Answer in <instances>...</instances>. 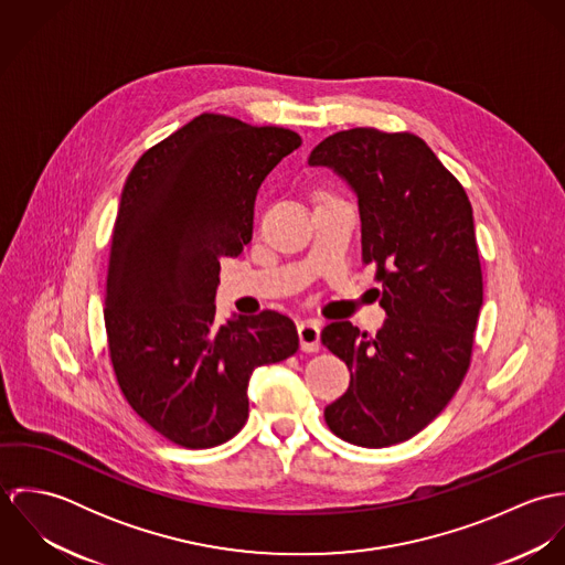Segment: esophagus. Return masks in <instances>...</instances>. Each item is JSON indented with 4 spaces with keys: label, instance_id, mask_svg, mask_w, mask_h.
Returning a JSON list of instances; mask_svg holds the SVG:
<instances>
[{
    "label": "esophagus",
    "instance_id": "34e87169",
    "mask_svg": "<svg viewBox=\"0 0 565 565\" xmlns=\"http://www.w3.org/2000/svg\"><path fill=\"white\" fill-rule=\"evenodd\" d=\"M320 322L316 320H305V322L298 323V337H300V348L305 352H318L322 348V341H320Z\"/></svg>",
    "mask_w": 565,
    "mask_h": 565
}]
</instances>
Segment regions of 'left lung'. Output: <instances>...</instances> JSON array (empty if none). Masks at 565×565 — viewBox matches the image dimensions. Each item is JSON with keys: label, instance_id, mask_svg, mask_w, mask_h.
I'll return each instance as SVG.
<instances>
[{"label": "left lung", "instance_id": "left-lung-1", "mask_svg": "<svg viewBox=\"0 0 565 565\" xmlns=\"http://www.w3.org/2000/svg\"><path fill=\"white\" fill-rule=\"evenodd\" d=\"M309 164L330 167L356 193L363 263L376 265L387 313L374 337L350 322L323 328V345L350 370L348 392L323 417L343 441L394 446L446 408L472 361L483 307L472 204L411 132L341 130Z\"/></svg>", "mask_w": 565, "mask_h": 565}]
</instances>
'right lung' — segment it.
Wrapping results in <instances>:
<instances>
[{
    "mask_svg": "<svg viewBox=\"0 0 565 565\" xmlns=\"http://www.w3.org/2000/svg\"><path fill=\"white\" fill-rule=\"evenodd\" d=\"M298 132L204 113L132 167L115 220L104 323L124 398L164 439L213 448L247 419L256 367L296 354L287 316L220 323L222 256L252 239L265 175L298 150Z\"/></svg>",
    "mask_w": 565,
    "mask_h": 565,
    "instance_id": "1",
    "label": "right lung"
}]
</instances>
